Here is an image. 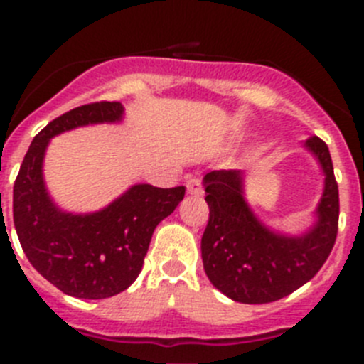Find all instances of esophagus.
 <instances>
[{
  "instance_id": "34e87169",
  "label": "esophagus",
  "mask_w": 364,
  "mask_h": 364,
  "mask_svg": "<svg viewBox=\"0 0 364 364\" xmlns=\"http://www.w3.org/2000/svg\"><path fill=\"white\" fill-rule=\"evenodd\" d=\"M186 188H188V193H191V195H202V191H204V188H202V180L197 178V176L189 178L188 182H186Z\"/></svg>"
}]
</instances>
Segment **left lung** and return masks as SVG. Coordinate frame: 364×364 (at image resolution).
Listing matches in <instances>:
<instances>
[{
	"label": "left lung",
	"instance_id": "1",
	"mask_svg": "<svg viewBox=\"0 0 364 364\" xmlns=\"http://www.w3.org/2000/svg\"><path fill=\"white\" fill-rule=\"evenodd\" d=\"M306 147L319 159L324 193L319 222L302 237H282L264 228L242 197L235 169L204 176L210 220L202 235V262L217 290L244 304H264L290 295L323 268L339 228V189L326 144L311 136Z\"/></svg>",
	"mask_w": 364,
	"mask_h": 364
}]
</instances>
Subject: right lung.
<instances>
[{"instance_id":"right-lung-1","label":"right lung","mask_w":364,"mask_h":364,"mask_svg":"<svg viewBox=\"0 0 364 364\" xmlns=\"http://www.w3.org/2000/svg\"><path fill=\"white\" fill-rule=\"evenodd\" d=\"M122 112L120 102H92L54 118L34 136L14 182V226L28 262L58 290L78 299L127 290L142 272L154 228L186 193L184 186L138 184L91 215L63 213L53 204L41 176L50 138L78 125L117 122Z\"/></svg>"}]
</instances>
